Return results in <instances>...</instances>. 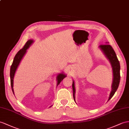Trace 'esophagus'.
<instances>
[{
  "label": "esophagus",
  "mask_w": 129,
  "mask_h": 129,
  "mask_svg": "<svg viewBox=\"0 0 129 129\" xmlns=\"http://www.w3.org/2000/svg\"><path fill=\"white\" fill-rule=\"evenodd\" d=\"M69 71H70V72H72V70H71V69H70V70H69Z\"/></svg>",
  "instance_id": "esophagus-1"
}]
</instances>
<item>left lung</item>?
<instances>
[{"label":"left lung","mask_w":129,"mask_h":129,"mask_svg":"<svg viewBox=\"0 0 129 129\" xmlns=\"http://www.w3.org/2000/svg\"><path fill=\"white\" fill-rule=\"evenodd\" d=\"M100 48L104 52L106 57L108 58L109 61L111 62L113 69V80L112 86V90L109 97V101L114 95L115 91L118 89L119 83H120V66L114 50L111 45H110L108 44H106L100 45ZM72 88H73V98L75 101V87L74 81H73V84H72Z\"/></svg>","instance_id":"obj_1"}]
</instances>
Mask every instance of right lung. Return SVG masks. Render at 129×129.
Masks as SVG:
<instances>
[{"label": "right lung", "instance_id": "1", "mask_svg": "<svg viewBox=\"0 0 129 129\" xmlns=\"http://www.w3.org/2000/svg\"><path fill=\"white\" fill-rule=\"evenodd\" d=\"M33 43V40H28L26 42V43L25 44V45L23 47V48H22L20 50L18 51V52L16 54L15 57L14 58V61L13 62L11 66L10 67V81H11V89L12 91L13 92L14 94V89H13V84H14V75L15 73V72L17 70V68L18 67V66L19 65L20 62L21 61L22 58L23 57V56L24 54H26V50L29 48V46L31 45V44ZM66 77V75L65 74L61 73L58 75V76L57 77V86H58L59 84L62 80L64 79V78Z\"/></svg>", "mask_w": 129, "mask_h": 129}]
</instances>
